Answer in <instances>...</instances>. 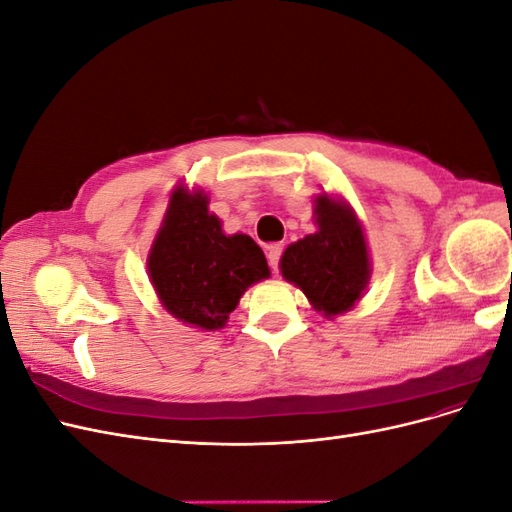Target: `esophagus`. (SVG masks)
Returning a JSON list of instances; mask_svg holds the SVG:
<instances>
[{"mask_svg": "<svg viewBox=\"0 0 512 512\" xmlns=\"http://www.w3.org/2000/svg\"><path fill=\"white\" fill-rule=\"evenodd\" d=\"M282 252H284V245H282V243H275V245H271V247H269L267 258H269V265H271V269H277V265H280Z\"/></svg>", "mask_w": 512, "mask_h": 512, "instance_id": "esophagus-1", "label": "esophagus"}]
</instances>
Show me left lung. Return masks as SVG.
<instances>
[{"label": "left lung", "instance_id": "1", "mask_svg": "<svg viewBox=\"0 0 512 512\" xmlns=\"http://www.w3.org/2000/svg\"><path fill=\"white\" fill-rule=\"evenodd\" d=\"M314 235L290 243L280 260L284 280L303 290L316 312L335 318L363 297L371 262L354 209L329 194L316 196Z\"/></svg>", "mask_w": 512, "mask_h": 512}]
</instances>
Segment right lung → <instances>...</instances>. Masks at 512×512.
Wrapping results in <instances>:
<instances>
[{
    "label": "right lung",
    "instance_id": "right-lung-1",
    "mask_svg": "<svg viewBox=\"0 0 512 512\" xmlns=\"http://www.w3.org/2000/svg\"><path fill=\"white\" fill-rule=\"evenodd\" d=\"M147 273L166 312L203 331L222 329L243 292L271 275L258 243L224 235L207 194L183 185L170 196Z\"/></svg>",
    "mask_w": 512,
    "mask_h": 512
}]
</instances>
